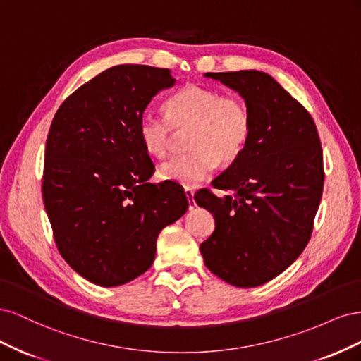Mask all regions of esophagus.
Here are the masks:
<instances>
[{
    "mask_svg": "<svg viewBox=\"0 0 361 361\" xmlns=\"http://www.w3.org/2000/svg\"><path fill=\"white\" fill-rule=\"evenodd\" d=\"M185 195H187V199H188V207H190V209H194V207H195L194 191L191 188H185Z\"/></svg>",
    "mask_w": 361,
    "mask_h": 361,
    "instance_id": "obj_1",
    "label": "esophagus"
}]
</instances>
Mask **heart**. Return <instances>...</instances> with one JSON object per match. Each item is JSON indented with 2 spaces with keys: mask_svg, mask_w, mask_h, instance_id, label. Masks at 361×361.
I'll list each match as a JSON object with an SVG mask.
<instances>
[{
  "mask_svg": "<svg viewBox=\"0 0 361 361\" xmlns=\"http://www.w3.org/2000/svg\"><path fill=\"white\" fill-rule=\"evenodd\" d=\"M174 130H187V154L162 162V179L185 188L199 185L209 176L218 161L233 164L248 145L253 117L243 97L223 94L204 85H185L166 102V117L145 111L138 120V138L152 157L169 152Z\"/></svg>",
  "mask_w": 361,
  "mask_h": 361,
  "instance_id": "heart-1",
  "label": "heart"
}]
</instances>
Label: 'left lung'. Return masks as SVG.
Masks as SVG:
<instances>
[{"label":"left lung","mask_w":361,"mask_h":361,"mask_svg":"<svg viewBox=\"0 0 361 361\" xmlns=\"http://www.w3.org/2000/svg\"><path fill=\"white\" fill-rule=\"evenodd\" d=\"M244 97L253 130L244 154L212 185L232 195L195 192L214 214L200 244L204 265L228 285L260 286L307 245L324 188L322 147L309 111L265 72L204 73Z\"/></svg>","instance_id":"left-lung-1"}]
</instances>
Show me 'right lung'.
Wrapping results in <instances>:
<instances>
[{"label": "right lung", "instance_id": "right-lung-1", "mask_svg": "<svg viewBox=\"0 0 361 361\" xmlns=\"http://www.w3.org/2000/svg\"><path fill=\"white\" fill-rule=\"evenodd\" d=\"M174 82L169 69L120 64L82 84L52 118L43 203L60 255L94 285L146 272L159 232L188 209L176 182H147L155 167L137 130L152 97Z\"/></svg>", "mask_w": 361, "mask_h": 361}]
</instances>
